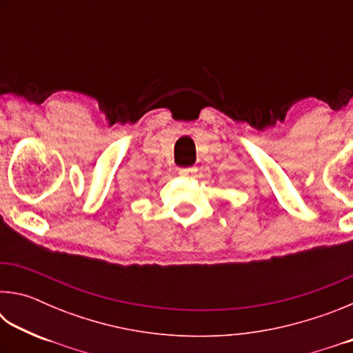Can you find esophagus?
Returning a JSON list of instances; mask_svg holds the SVG:
<instances>
[{"label": "esophagus", "mask_w": 353, "mask_h": 353, "mask_svg": "<svg viewBox=\"0 0 353 353\" xmlns=\"http://www.w3.org/2000/svg\"><path fill=\"white\" fill-rule=\"evenodd\" d=\"M194 172V168H179V176L182 177H187L190 174H193Z\"/></svg>", "instance_id": "esophagus-1"}]
</instances>
